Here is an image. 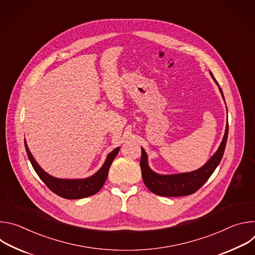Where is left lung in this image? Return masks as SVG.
Segmentation results:
<instances>
[{"mask_svg": "<svg viewBox=\"0 0 255 255\" xmlns=\"http://www.w3.org/2000/svg\"><path fill=\"white\" fill-rule=\"evenodd\" d=\"M214 82L219 87V84L215 80L212 72H210ZM220 93L224 99L222 89L219 87ZM228 137V122L225 129V134L219 148L214 153V155L203 165L201 168L191 171L177 174H158L150 169L147 162V154L143 148H141V159L140 167L142 172V178L145 186L155 195L161 197H181L188 196L196 193L212 175L218 164L220 163Z\"/></svg>", "mask_w": 255, "mask_h": 255, "instance_id": "left-lung-1", "label": "left lung"}]
</instances>
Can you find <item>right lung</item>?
Listing matches in <instances>:
<instances>
[{
	"mask_svg": "<svg viewBox=\"0 0 255 255\" xmlns=\"http://www.w3.org/2000/svg\"><path fill=\"white\" fill-rule=\"evenodd\" d=\"M25 148L34 170L38 174L43 183L48 187V189L59 197L68 200L83 199L97 194L104 186L108 176L109 168H110L114 158L120 150V147H117L111 153H109L103 166L94 175L83 179H62L51 176L38 165L27 146L26 140Z\"/></svg>",
	"mask_w": 255,
	"mask_h": 255,
	"instance_id": "right-lung-1",
	"label": "right lung"
}]
</instances>
